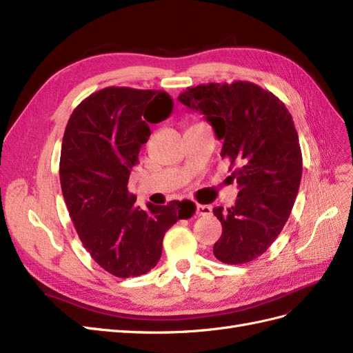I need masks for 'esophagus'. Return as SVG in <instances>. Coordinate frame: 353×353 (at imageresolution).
Instances as JSON below:
<instances>
[{"label":"esophagus","instance_id":"34e87169","mask_svg":"<svg viewBox=\"0 0 353 353\" xmlns=\"http://www.w3.org/2000/svg\"><path fill=\"white\" fill-rule=\"evenodd\" d=\"M212 213V208L208 205H197L196 206V215L197 216H208Z\"/></svg>","mask_w":353,"mask_h":353}]
</instances>
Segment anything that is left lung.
Segmentation results:
<instances>
[{"instance_id":"obj_1","label":"left lung","mask_w":353,"mask_h":353,"mask_svg":"<svg viewBox=\"0 0 353 353\" xmlns=\"http://www.w3.org/2000/svg\"><path fill=\"white\" fill-rule=\"evenodd\" d=\"M188 109L205 114L221 156L236 165V205L213 208L222 236L213 254L223 263H245L268 250L290 216L302 178V152L284 103L256 83L197 85L179 94Z\"/></svg>"}]
</instances>
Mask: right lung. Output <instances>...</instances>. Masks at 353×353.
Wrapping results in <instances>:
<instances>
[{
  "mask_svg": "<svg viewBox=\"0 0 353 353\" xmlns=\"http://www.w3.org/2000/svg\"><path fill=\"white\" fill-rule=\"evenodd\" d=\"M172 109L165 91L109 87L73 110L63 135L60 184L74 230L91 258L119 279L154 268L165 232L196 210L188 200L141 208L128 191L148 123L165 121Z\"/></svg>",
  "mask_w": 353,
  "mask_h": 353,
  "instance_id": "add662e5",
  "label": "right lung"
}]
</instances>
